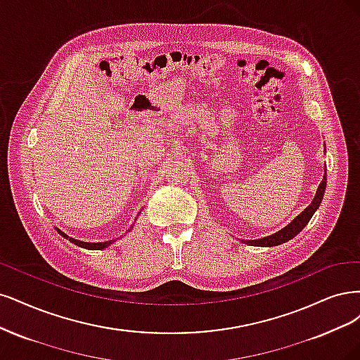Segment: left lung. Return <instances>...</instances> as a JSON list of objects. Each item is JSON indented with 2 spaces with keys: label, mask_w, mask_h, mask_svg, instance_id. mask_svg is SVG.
Wrapping results in <instances>:
<instances>
[{
  "label": "left lung",
  "mask_w": 360,
  "mask_h": 360,
  "mask_svg": "<svg viewBox=\"0 0 360 360\" xmlns=\"http://www.w3.org/2000/svg\"><path fill=\"white\" fill-rule=\"evenodd\" d=\"M324 190H326V169H324V176H323V181L319 185L316 197L312 199L311 205L308 207H305V211L300 212L292 223L287 224L284 229H281L280 231H276V233H274L271 236H266V238H262V239H254V240H242V242H245V243H248V245H254V247H275V245H280V243H284L292 238H295L299 233V231L308 224L311 217L314 215V212L317 211V207L321 203Z\"/></svg>",
  "instance_id": "obj_1"
}]
</instances>
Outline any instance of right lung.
I'll use <instances>...</instances> for the list:
<instances>
[{
    "mask_svg": "<svg viewBox=\"0 0 360 360\" xmlns=\"http://www.w3.org/2000/svg\"><path fill=\"white\" fill-rule=\"evenodd\" d=\"M133 227V226H131ZM131 227H130V230H131ZM56 229V227H55ZM56 231L58 233H60L63 238H65V239H68L70 240L72 243H75V245H77V247H82V248H86V250H103V248H108L112 242H115V240H106V242H84V240H77V239H75V238H70L68 235H65L64 231H61L60 229H56Z\"/></svg>",
    "mask_w": 360,
    "mask_h": 360,
    "instance_id": "right-lung-1",
    "label": "right lung"
}]
</instances>
